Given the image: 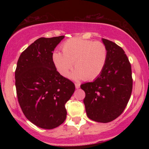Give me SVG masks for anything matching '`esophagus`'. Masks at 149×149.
<instances>
[{
    "label": "esophagus",
    "instance_id": "34e87169",
    "mask_svg": "<svg viewBox=\"0 0 149 149\" xmlns=\"http://www.w3.org/2000/svg\"><path fill=\"white\" fill-rule=\"evenodd\" d=\"M75 86H76V89H78V88H80V83H75Z\"/></svg>",
    "mask_w": 149,
    "mask_h": 149
}]
</instances>
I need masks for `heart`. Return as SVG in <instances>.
Segmentation results:
<instances>
[{"instance_id":"heart-1","label":"heart","mask_w":149,"mask_h":149,"mask_svg":"<svg viewBox=\"0 0 149 149\" xmlns=\"http://www.w3.org/2000/svg\"><path fill=\"white\" fill-rule=\"evenodd\" d=\"M61 53L55 51L52 61L61 76L67 77L75 62L74 79H96L102 73L108 58V49L103 42L72 38L63 43Z\"/></svg>"}]
</instances>
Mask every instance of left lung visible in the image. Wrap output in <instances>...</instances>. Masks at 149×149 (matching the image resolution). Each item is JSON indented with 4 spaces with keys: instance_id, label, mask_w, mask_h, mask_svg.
<instances>
[{
    "instance_id": "left-lung-1",
    "label": "left lung",
    "mask_w": 149,
    "mask_h": 149,
    "mask_svg": "<svg viewBox=\"0 0 149 149\" xmlns=\"http://www.w3.org/2000/svg\"><path fill=\"white\" fill-rule=\"evenodd\" d=\"M108 58L101 75L92 82L80 85L87 116L99 123L117 118L127 107L132 90L131 64L125 51L115 42L102 39Z\"/></svg>"
}]
</instances>
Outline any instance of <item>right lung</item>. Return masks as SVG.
I'll use <instances>...</instances> for the list:
<instances>
[{
    "mask_svg": "<svg viewBox=\"0 0 149 149\" xmlns=\"http://www.w3.org/2000/svg\"><path fill=\"white\" fill-rule=\"evenodd\" d=\"M64 38H40L23 51L15 70L19 104L29 120L43 129H54L66 118L65 104L75 91L72 81L60 75L53 51Z\"/></svg>",
    "mask_w": 149,
    "mask_h": 149,
    "instance_id": "add662e5",
    "label": "right lung"
}]
</instances>
